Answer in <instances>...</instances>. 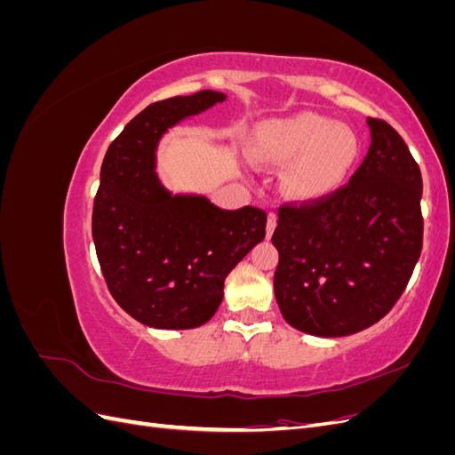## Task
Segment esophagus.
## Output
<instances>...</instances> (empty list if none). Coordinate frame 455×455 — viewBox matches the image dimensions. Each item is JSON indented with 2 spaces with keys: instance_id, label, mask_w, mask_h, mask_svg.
<instances>
[{
  "instance_id": "esophagus-1",
  "label": "esophagus",
  "mask_w": 455,
  "mask_h": 455,
  "mask_svg": "<svg viewBox=\"0 0 455 455\" xmlns=\"http://www.w3.org/2000/svg\"><path fill=\"white\" fill-rule=\"evenodd\" d=\"M275 228H277V216H275V214L271 212V214H269V218H267V228H266V235H267V239H271Z\"/></svg>"
}]
</instances>
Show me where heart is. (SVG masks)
I'll list each match as a JSON object with an SVG mask.
<instances>
[{"label":"heart","mask_w":455,"mask_h":455,"mask_svg":"<svg viewBox=\"0 0 455 455\" xmlns=\"http://www.w3.org/2000/svg\"><path fill=\"white\" fill-rule=\"evenodd\" d=\"M359 154L356 136L319 114H298L264 123L256 134V156L288 164L283 186L296 199H316L334 191Z\"/></svg>","instance_id":"1"}]
</instances>
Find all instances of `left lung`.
I'll list each match as a JSON object with an SVG mask.
<instances>
[{
    "label": "left lung",
    "mask_w": 455,
    "mask_h": 455,
    "mask_svg": "<svg viewBox=\"0 0 455 455\" xmlns=\"http://www.w3.org/2000/svg\"><path fill=\"white\" fill-rule=\"evenodd\" d=\"M371 144L349 184L279 209L275 298L301 332L339 338L391 311L423 246L421 171L403 136L368 117Z\"/></svg>",
    "instance_id": "obj_1"
}]
</instances>
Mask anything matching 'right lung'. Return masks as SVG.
Wrapping results in <instances>:
<instances>
[{
  "instance_id": "1",
  "label": "right lung",
  "mask_w": 455,
  "mask_h": 455,
  "mask_svg": "<svg viewBox=\"0 0 455 455\" xmlns=\"http://www.w3.org/2000/svg\"><path fill=\"white\" fill-rule=\"evenodd\" d=\"M224 100V92L199 91L149 104L106 151L92 206L96 256L114 299L146 326L211 321L229 271L266 237L261 209L224 211L204 196H172L156 174L161 136Z\"/></svg>"
}]
</instances>
